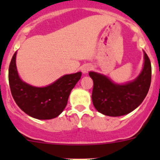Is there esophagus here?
<instances>
[{"mask_svg":"<svg viewBox=\"0 0 160 160\" xmlns=\"http://www.w3.org/2000/svg\"><path fill=\"white\" fill-rule=\"evenodd\" d=\"M92 69V67L90 65V64H87V65H84L83 67H82L81 70L83 73H88L89 71Z\"/></svg>","mask_w":160,"mask_h":160,"instance_id":"esophagus-1","label":"esophagus"}]
</instances>
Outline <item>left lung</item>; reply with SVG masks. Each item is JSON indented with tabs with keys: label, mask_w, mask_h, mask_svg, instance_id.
Returning <instances> with one entry per match:
<instances>
[{
	"label": "left lung",
	"mask_w": 160,
	"mask_h": 160,
	"mask_svg": "<svg viewBox=\"0 0 160 160\" xmlns=\"http://www.w3.org/2000/svg\"><path fill=\"white\" fill-rule=\"evenodd\" d=\"M89 76L93 81L92 101L95 108L104 115L118 117L135 110L146 97L151 83V62L144 52L141 73L125 84H117L106 76L95 72H90Z\"/></svg>",
	"instance_id": "8db88e82"
}]
</instances>
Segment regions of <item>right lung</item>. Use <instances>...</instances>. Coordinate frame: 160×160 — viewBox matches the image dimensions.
<instances>
[{"mask_svg": "<svg viewBox=\"0 0 160 160\" xmlns=\"http://www.w3.org/2000/svg\"><path fill=\"white\" fill-rule=\"evenodd\" d=\"M15 52L9 66L8 80L13 98L19 108L32 118L41 120L59 116L66 108L72 88L81 77V72L64 75L45 88H36L23 82L16 67Z\"/></svg>", "mask_w": 160, "mask_h": 160, "instance_id": "obj_1", "label": "right lung"}]
</instances>
